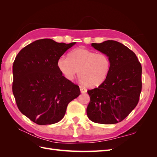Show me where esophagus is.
<instances>
[{"instance_id":"esophagus-1","label":"esophagus","mask_w":157,"mask_h":157,"mask_svg":"<svg viewBox=\"0 0 157 157\" xmlns=\"http://www.w3.org/2000/svg\"><path fill=\"white\" fill-rule=\"evenodd\" d=\"M79 88H80V91L82 93H86V92H87V90H86V88H84V86H79Z\"/></svg>"}]
</instances>
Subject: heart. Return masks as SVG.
<instances>
[{
  "label": "heart",
  "mask_w": 157,
  "mask_h": 157,
  "mask_svg": "<svg viewBox=\"0 0 157 157\" xmlns=\"http://www.w3.org/2000/svg\"><path fill=\"white\" fill-rule=\"evenodd\" d=\"M57 67L63 76L71 80L78 72V78L86 86L95 88L101 85L111 69V61L105 53H96L84 48H77L68 58L60 57Z\"/></svg>",
  "instance_id": "b5f03b06"
}]
</instances>
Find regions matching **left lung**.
Returning a JSON list of instances; mask_svg holds the SVG:
<instances>
[{"label": "left lung", "instance_id": "8db88e82", "mask_svg": "<svg viewBox=\"0 0 157 157\" xmlns=\"http://www.w3.org/2000/svg\"><path fill=\"white\" fill-rule=\"evenodd\" d=\"M107 55L111 69L98 88L88 90L90 102L86 109L92 121L115 124L123 121L137 105L142 90V66L135 53L114 40L92 43Z\"/></svg>", "mask_w": 157, "mask_h": 157}]
</instances>
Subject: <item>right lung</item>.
Here are the masks:
<instances>
[{
	"mask_svg": "<svg viewBox=\"0 0 157 157\" xmlns=\"http://www.w3.org/2000/svg\"><path fill=\"white\" fill-rule=\"evenodd\" d=\"M76 42L38 40L17 55L13 65V93L22 114L38 125L57 123L67 106L80 94L78 86L66 79L57 67L59 59Z\"/></svg>",
	"mask_w": 157,
	"mask_h": 157,
	"instance_id": "right-lung-1",
	"label": "right lung"
}]
</instances>
